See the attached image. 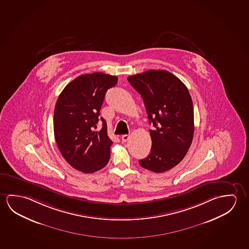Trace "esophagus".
I'll return each instance as SVG.
<instances>
[{
    "mask_svg": "<svg viewBox=\"0 0 249 249\" xmlns=\"http://www.w3.org/2000/svg\"><path fill=\"white\" fill-rule=\"evenodd\" d=\"M129 138H130L129 135H123L122 137H121L123 142H127L129 140Z\"/></svg>",
    "mask_w": 249,
    "mask_h": 249,
    "instance_id": "esophagus-1",
    "label": "esophagus"
}]
</instances>
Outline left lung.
Here are the masks:
<instances>
[{"label": "left lung", "mask_w": 249, "mask_h": 249, "mask_svg": "<svg viewBox=\"0 0 249 249\" xmlns=\"http://www.w3.org/2000/svg\"><path fill=\"white\" fill-rule=\"evenodd\" d=\"M146 109L152 141L147 158L139 160L146 170L162 173L182 161L193 140V102L178 77L165 70H149L129 76Z\"/></svg>", "instance_id": "left-lung-1"}]
</instances>
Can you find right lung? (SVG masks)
Segmentation results:
<instances>
[{"label": "right lung", "instance_id": "right-lung-1", "mask_svg": "<svg viewBox=\"0 0 249 249\" xmlns=\"http://www.w3.org/2000/svg\"><path fill=\"white\" fill-rule=\"evenodd\" d=\"M117 83V76L82 74L68 84L57 99L53 115L57 145L67 162L83 173L101 170L110 160L113 142L99 111L107 90ZM99 120L103 128L94 131Z\"/></svg>", "mask_w": 249, "mask_h": 249}]
</instances>
